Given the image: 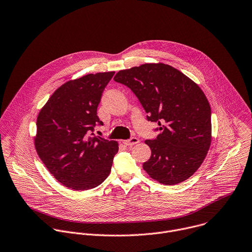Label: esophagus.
<instances>
[{"instance_id":"esophagus-1","label":"esophagus","mask_w":252,"mask_h":252,"mask_svg":"<svg viewBox=\"0 0 252 252\" xmlns=\"http://www.w3.org/2000/svg\"><path fill=\"white\" fill-rule=\"evenodd\" d=\"M126 146H131V145H134L136 143L139 142V139L137 137H130L129 139H126V140H124L123 141Z\"/></svg>"}]
</instances>
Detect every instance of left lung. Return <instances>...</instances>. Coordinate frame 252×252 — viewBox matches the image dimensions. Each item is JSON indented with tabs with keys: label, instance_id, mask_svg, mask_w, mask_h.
Here are the masks:
<instances>
[{
	"label": "left lung",
	"instance_id": "8db88e82",
	"mask_svg": "<svg viewBox=\"0 0 252 252\" xmlns=\"http://www.w3.org/2000/svg\"><path fill=\"white\" fill-rule=\"evenodd\" d=\"M114 80L137 97L147 121L160 133L145 143L151 149L143 169L154 180L175 185L203 163L212 140L211 107L197 84L174 67L147 63L119 71Z\"/></svg>",
	"mask_w": 252,
	"mask_h": 252
}]
</instances>
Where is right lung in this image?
Wrapping results in <instances>:
<instances>
[{
	"instance_id": "add662e5",
	"label": "right lung",
	"mask_w": 252,
	"mask_h": 252,
	"mask_svg": "<svg viewBox=\"0 0 252 252\" xmlns=\"http://www.w3.org/2000/svg\"><path fill=\"white\" fill-rule=\"evenodd\" d=\"M114 74H88L64 83L38 114L36 152L65 187L89 190L102 184L111 172L118 142L91 135L97 125L103 126L97 108Z\"/></svg>"
}]
</instances>
